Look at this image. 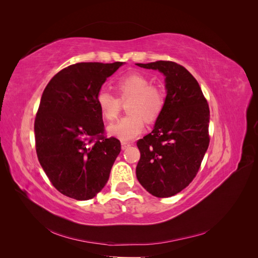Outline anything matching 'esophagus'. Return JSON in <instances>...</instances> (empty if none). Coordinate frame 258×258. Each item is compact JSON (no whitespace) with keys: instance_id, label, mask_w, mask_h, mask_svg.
Masks as SVG:
<instances>
[{"instance_id":"34e87169","label":"esophagus","mask_w":258,"mask_h":258,"mask_svg":"<svg viewBox=\"0 0 258 258\" xmlns=\"http://www.w3.org/2000/svg\"><path fill=\"white\" fill-rule=\"evenodd\" d=\"M129 146H131V144L129 142H121V148L122 150H126Z\"/></svg>"}]
</instances>
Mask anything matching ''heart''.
Returning a JSON list of instances; mask_svg holds the SVG:
<instances>
[{"label": "heart", "mask_w": 258, "mask_h": 258, "mask_svg": "<svg viewBox=\"0 0 258 258\" xmlns=\"http://www.w3.org/2000/svg\"><path fill=\"white\" fill-rule=\"evenodd\" d=\"M115 87L118 97L106 90L99 91L97 104L105 119L113 120L121 110V102H126L129 115L112 123L108 134L112 137L130 141L144 129L145 119L155 121L161 115L166 104V93L158 86L152 85L151 80L141 73H129L117 80Z\"/></svg>", "instance_id": "obj_1"}]
</instances>
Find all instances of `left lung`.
<instances>
[{"label": "left lung", "instance_id": "obj_1", "mask_svg": "<svg viewBox=\"0 0 258 258\" xmlns=\"http://www.w3.org/2000/svg\"><path fill=\"white\" fill-rule=\"evenodd\" d=\"M166 76L165 108L154 130L140 139L137 177L158 198L174 196L197 175L209 147L210 110L196 79L173 61L137 63Z\"/></svg>", "mask_w": 258, "mask_h": 258}]
</instances>
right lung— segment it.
<instances>
[{"label": "right lung", "instance_id": "right-lung-1", "mask_svg": "<svg viewBox=\"0 0 258 258\" xmlns=\"http://www.w3.org/2000/svg\"><path fill=\"white\" fill-rule=\"evenodd\" d=\"M122 62H80L46 86L34 121L38 161L54 188L88 200L105 186L121 146L106 138L97 96Z\"/></svg>", "mask_w": 258, "mask_h": 258}]
</instances>
